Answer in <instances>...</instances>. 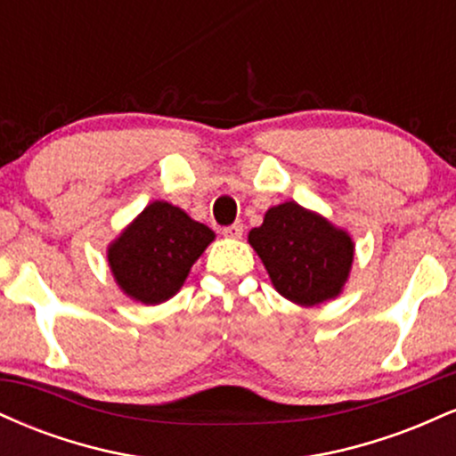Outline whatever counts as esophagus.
Here are the masks:
<instances>
[{
	"label": "esophagus",
	"instance_id": "1",
	"mask_svg": "<svg viewBox=\"0 0 456 456\" xmlns=\"http://www.w3.org/2000/svg\"><path fill=\"white\" fill-rule=\"evenodd\" d=\"M242 232H244L242 224H240V223H233V224H229V227H224V229H223V235H224V238L240 240V238H242Z\"/></svg>",
	"mask_w": 456,
	"mask_h": 456
}]
</instances>
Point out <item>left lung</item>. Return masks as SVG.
Wrapping results in <instances>:
<instances>
[{"label":"left lung","mask_w":456,"mask_h":456,"mask_svg":"<svg viewBox=\"0 0 456 456\" xmlns=\"http://www.w3.org/2000/svg\"><path fill=\"white\" fill-rule=\"evenodd\" d=\"M248 244L274 289L297 306H319L341 296L355 255L349 232L296 201L270 208L261 227L248 232Z\"/></svg>","instance_id":"1"}]
</instances>
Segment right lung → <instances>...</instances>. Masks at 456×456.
Returning <instances> with one entry per match:
<instances>
[{
    "instance_id": "right-lung-1",
    "label": "right lung",
    "mask_w": 456,
    "mask_h": 456,
    "mask_svg": "<svg viewBox=\"0 0 456 456\" xmlns=\"http://www.w3.org/2000/svg\"><path fill=\"white\" fill-rule=\"evenodd\" d=\"M216 238L208 224L195 221L169 201H151L111 240L109 270L124 296L156 306L174 297L192 264Z\"/></svg>"
}]
</instances>
